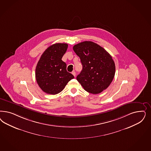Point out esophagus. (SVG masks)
<instances>
[{
    "instance_id": "esophagus-1",
    "label": "esophagus",
    "mask_w": 151,
    "mask_h": 151,
    "mask_svg": "<svg viewBox=\"0 0 151 151\" xmlns=\"http://www.w3.org/2000/svg\"><path fill=\"white\" fill-rule=\"evenodd\" d=\"M72 74H73V76H74V77H76V72H75V71H73V72H72Z\"/></svg>"
}]
</instances>
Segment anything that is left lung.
Masks as SVG:
<instances>
[{
  "label": "left lung",
  "instance_id": "1",
  "mask_svg": "<svg viewBox=\"0 0 151 151\" xmlns=\"http://www.w3.org/2000/svg\"><path fill=\"white\" fill-rule=\"evenodd\" d=\"M81 59L82 70L77 80L85 91L98 94L106 89L114 78L115 64L107 51L91 41H84L73 46Z\"/></svg>",
  "mask_w": 151,
  "mask_h": 151
}]
</instances>
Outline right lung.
<instances>
[{"label": "right lung", "mask_w": 151, "mask_h": 151, "mask_svg": "<svg viewBox=\"0 0 151 151\" xmlns=\"http://www.w3.org/2000/svg\"><path fill=\"white\" fill-rule=\"evenodd\" d=\"M68 48L66 43H55L49 47L41 55L35 69L37 82L41 89L49 94L62 92L73 74L67 70L62 58Z\"/></svg>", "instance_id": "1"}]
</instances>
